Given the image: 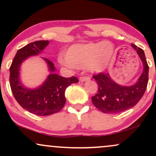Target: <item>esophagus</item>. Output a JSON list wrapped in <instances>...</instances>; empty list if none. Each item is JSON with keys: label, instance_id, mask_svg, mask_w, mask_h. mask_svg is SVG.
<instances>
[{"label": "esophagus", "instance_id": "esophagus-1", "mask_svg": "<svg viewBox=\"0 0 156 156\" xmlns=\"http://www.w3.org/2000/svg\"><path fill=\"white\" fill-rule=\"evenodd\" d=\"M89 79H90V78H89V77H80V81L84 82V81H87V80H89Z\"/></svg>", "mask_w": 156, "mask_h": 156}]
</instances>
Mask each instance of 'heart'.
Segmentation results:
<instances>
[{
  "label": "heart",
  "mask_w": 156,
  "mask_h": 156,
  "mask_svg": "<svg viewBox=\"0 0 156 156\" xmlns=\"http://www.w3.org/2000/svg\"><path fill=\"white\" fill-rule=\"evenodd\" d=\"M114 44L109 42L73 44L66 55H60L58 61L69 68H85L92 73L103 72L114 53Z\"/></svg>",
  "instance_id": "b5f03b06"
}]
</instances>
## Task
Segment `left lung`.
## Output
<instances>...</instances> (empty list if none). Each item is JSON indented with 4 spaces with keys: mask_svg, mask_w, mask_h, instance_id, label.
<instances>
[{
    "mask_svg": "<svg viewBox=\"0 0 156 156\" xmlns=\"http://www.w3.org/2000/svg\"><path fill=\"white\" fill-rule=\"evenodd\" d=\"M142 62L143 71L133 85L122 86L116 83L108 73H99L93 76L98 85V92L92 97L93 104L105 114H117L132 108L141 100L148 83L149 67L144 51L131 44Z\"/></svg>",
    "mask_w": 156,
    "mask_h": 156,
    "instance_id": "obj_1",
    "label": "left lung"
}]
</instances>
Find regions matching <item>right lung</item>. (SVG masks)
<instances>
[{"label": "right lung", "mask_w": 156, "mask_h": 156, "mask_svg": "<svg viewBox=\"0 0 156 156\" xmlns=\"http://www.w3.org/2000/svg\"><path fill=\"white\" fill-rule=\"evenodd\" d=\"M49 41H36L17 51L9 68L11 89L16 101L23 108L39 116H48L59 112L66 103L65 90L72 83H78L76 77L64 78L55 73L54 64L42 58L48 65V75L39 87H26L20 79L21 64L29 57L38 55L49 44Z\"/></svg>", "instance_id": "right-lung-1"}]
</instances>
